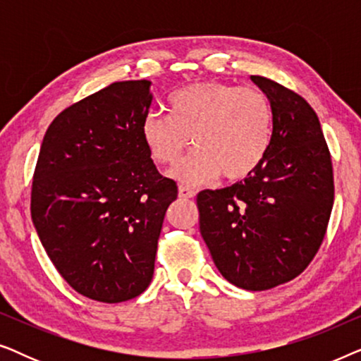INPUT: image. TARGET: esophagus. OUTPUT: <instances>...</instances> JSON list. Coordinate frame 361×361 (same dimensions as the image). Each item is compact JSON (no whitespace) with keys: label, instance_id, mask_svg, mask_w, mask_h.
Segmentation results:
<instances>
[{"label":"esophagus","instance_id":"34e87169","mask_svg":"<svg viewBox=\"0 0 361 361\" xmlns=\"http://www.w3.org/2000/svg\"><path fill=\"white\" fill-rule=\"evenodd\" d=\"M194 195H195V190L190 189V187H185V185L179 187V197H182V199H192Z\"/></svg>","mask_w":361,"mask_h":361}]
</instances>
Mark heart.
Listing matches in <instances>:
<instances>
[{
  "label": "heart",
  "mask_w": 361,
  "mask_h": 361,
  "mask_svg": "<svg viewBox=\"0 0 361 361\" xmlns=\"http://www.w3.org/2000/svg\"><path fill=\"white\" fill-rule=\"evenodd\" d=\"M169 115L151 111L141 123L142 141L157 164L176 166L172 176L204 184L216 176L240 180L258 169L273 141V106L261 90L220 82L192 83L172 93Z\"/></svg>",
  "instance_id": "1"
}]
</instances>
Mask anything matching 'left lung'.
Wrapping results in <instances>:
<instances>
[{
  "mask_svg": "<svg viewBox=\"0 0 361 361\" xmlns=\"http://www.w3.org/2000/svg\"><path fill=\"white\" fill-rule=\"evenodd\" d=\"M273 106V141L245 180L197 195L200 233L231 284L266 290L310 264L334 205L332 157L319 118L298 93L251 75Z\"/></svg>",
  "mask_w": 361,
  "mask_h": 361,
  "instance_id": "obj_1",
  "label": "left lung"
}]
</instances>
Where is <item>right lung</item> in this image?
I'll use <instances>...</instances> for the list:
<instances>
[{"label":"right lung","instance_id":"obj_1","mask_svg":"<svg viewBox=\"0 0 361 361\" xmlns=\"http://www.w3.org/2000/svg\"><path fill=\"white\" fill-rule=\"evenodd\" d=\"M149 80L115 82L67 106L44 136L31 190L39 240L72 289L116 304L145 293L177 185L142 141Z\"/></svg>","mask_w":361,"mask_h":361}]
</instances>
